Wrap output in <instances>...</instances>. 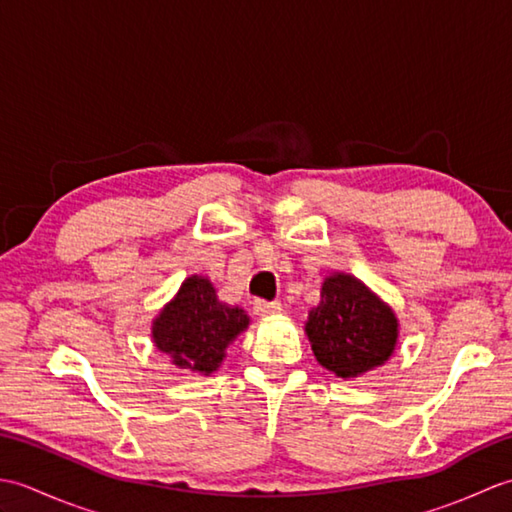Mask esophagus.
Returning a JSON list of instances; mask_svg holds the SVG:
<instances>
[{"label":"esophagus","instance_id":"34e87169","mask_svg":"<svg viewBox=\"0 0 512 512\" xmlns=\"http://www.w3.org/2000/svg\"><path fill=\"white\" fill-rule=\"evenodd\" d=\"M253 310L259 317H273V314L281 312V303L279 301H264V299H257L253 303Z\"/></svg>","mask_w":512,"mask_h":512}]
</instances>
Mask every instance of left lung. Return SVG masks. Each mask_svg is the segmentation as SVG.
I'll return each instance as SVG.
<instances>
[{"mask_svg": "<svg viewBox=\"0 0 512 512\" xmlns=\"http://www.w3.org/2000/svg\"><path fill=\"white\" fill-rule=\"evenodd\" d=\"M398 328L391 306L350 273L323 279L319 306L306 321L319 365L339 378H356L385 365L396 350Z\"/></svg>", "mask_w": 512, "mask_h": 512, "instance_id": "8db88e82", "label": "left lung"}]
</instances>
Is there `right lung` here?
I'll use <instances>...</instances> for the list:
<instances>
[{"instance_id":"1","label":"right lung","mask_w":512,"mask_h":512,"mask_svg":"<svg viewBox=\"0 0 512 512\" xmlns=\"http://www.w3.org/2000/svg\"><path fill=\"white\" fill-rule=\"evenodd\" d=\"M250 317L217 299L209 277L191 275L151 321L156 350L191 374L211 376L226 358V347L246 332Z\"/></svg>"}]
</instances>
